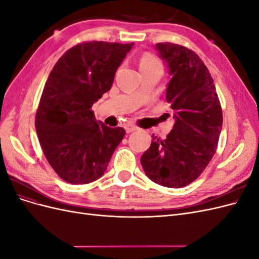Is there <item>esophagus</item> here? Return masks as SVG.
Masks as SVG:
<instances>
[{
    "mask_svg": "<svg viewBox=\"0 0 259 259\" xmlns=\"http://www.w3.org/2000/svg\"><path fill=\"white\" fill-rule=\"evenodd\" d=\"M124 128H125V131H126V133H132V132L136 131L138 127L136 126V125H134V124H132V123H127V124L125 125V126H124Z\"/></svg>",
    "mask_w": 259,
    "mask_h": 259,
    "instance_id": "34e87169",
    "label": "esophagus"
}]
</instances>
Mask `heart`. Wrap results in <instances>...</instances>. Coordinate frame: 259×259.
<instances>
[{
    "label": "heart",
    "mask_w": 259,
    "mask_h": 259,
    "mask_svg": "<svg viewBox=\"0 0 259 259\" xmlns=\"http://www.w3.org/2000/svg\"><path fill=\"white\" fill-rule=\"evenodd\" d=\"M139 69L140 71L151 69H162L161 61L151 54H144L139 60Z\"/></svg>",
    "instance_id": "obj_1"
}]
</instances>
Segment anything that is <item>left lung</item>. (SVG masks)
<instances>
[{
    "label": "left lung",
    "mask_w": 259,
    "mask_h": 259,
    "mask_svg": "<svg viewBox=\"0 0 259 259\" xmlns=\"http://www.w3.org/2000/svg\"><path fill=\"white\" fill-rule=\"evenodd\" d=\"M155 49L169 70L165 98L174 110L175 124L165 139L152 135L140 163L155 184L182 188L202 174L216 152L222 106L214 80L197 54L168 42L158 43Z\"/></svg>",
    "instance_id": "left-lung-1"
}]
</instances>
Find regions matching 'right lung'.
<instances>
[{
	"instance_id": "1",
	"label": "right lung",
	"mask_w": 259,
	"mask_h": 259,
	"mask_svg": "<svg viewBox=\"0 0 259 259\" xmlns=\"http://www.w3.org/2000/svg\"><path fill=\"white\" fill-rule=\"evenodd\" d=\"M134 43L77 44L58 59L45 83L35 130L46 160L65 182L100 178L125 135L97 122L94 103L110 91L117 68Z\"/></svg>"
}]
</instances>
